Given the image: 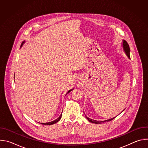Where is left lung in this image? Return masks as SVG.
Instances as JSON below:
<instances>
[{
    "instance_id": "left-lung-1",
    "label": "left lung",
    "mask_w": 148,
    "mask_h": 148,
    "mask_svg": "<svg viewBox=\"0 0 148 148\" xmlns=\"http://www.w3.org/2000/svg\"><path fill=\"white\" fill-rule=\"evenodd\" d=\"M122 48H123V51L125 53L126 56H127L128 57L129 59H130V46L128 44L127 42H126L125 40H122ZM86 118L91 123H104L105 122H108V121H112V119H114L115 117H114V118H112L111 119H107V120H105V121H97V120H94V119H90L88 117H87L86 115Z\"/></svg>"
}]
</instances>
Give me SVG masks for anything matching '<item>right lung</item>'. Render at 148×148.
<instances>
[{
	"instance_id": "1",
	"label": "right lung",
	"mask_w": 148,
	"mask_h": 148,
	"mask_svg": "<svg viewBox=\"0 0 148 148\" xmlns=\"http://www.w3.org/2000/svg\"><path fill=\"white\" fill-rule=\"evenodd\" d=\"M24 43H25V41H23V43L22 44V45H21V47H22V46L23 45V44H24ZM74 90V88H73V89H71V90H69V91L67 92L66 95H67L68 93H69L70 91H71L72 90ZM61 116H62V114L60 115V116H59L57 119H56V120H54V121H51V122H46V123H41V124H43V125H53V124L56 123H57V122H58V121L60 120V119H61ZM38 123H39V122H38Z\"/></svg>"
}]
</instances>
